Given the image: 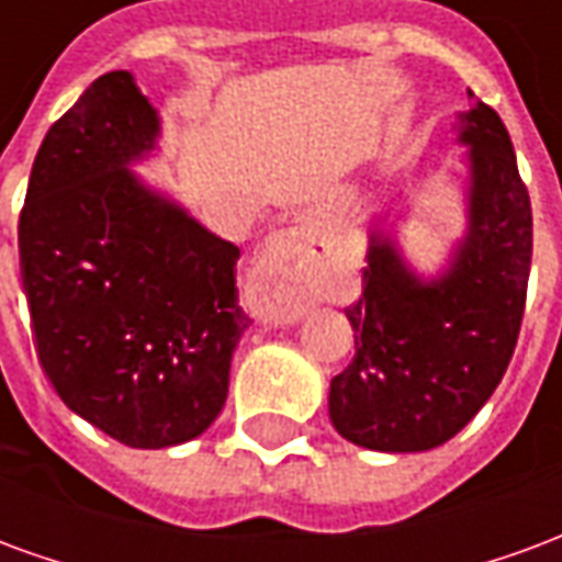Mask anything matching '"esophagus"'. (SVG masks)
I'll use <instances>...</instances> for the list:
<instances>
[{"mask_svg":"<svg viewBox=\"0 0 562 562\" xmlns=\"http://www.w3.org/2000/svg\"><path fill=\"white\" fill-rule=\"evenodd\" d=\"M325 252H328V244H325L322 216L316 213L297 216L289 228L273 234V240L268 244V252L258 265V289L277 285V282L304 285L316 273V265L325 258Z\"/></svg>","mask_w":562,"mask_h":562,"instance_id":"34e87169","label":"esophagus"}]
</instances>
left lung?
I'll return each instance as SVG.
<instances>
[{
    "label": "left lung",
    "mask_w": 562,
    "mask_h": 562,
    "mask_svg": "<svg viewBox=\"0 0 562 562\" xmlns=\"http://www.w3.org/2000/svg\"><path fill=\"white\" fill-rule=\"evenodd\" d=\"M467 147L463 234L442 265L406 258V210L367 222L364 297L346 310L355 358L330 379L328 415L342 439L370 451H430L460 434L494 394L518 342L532 258V210L494 108L472 99L454 114Z\"/></svg>",
    "instance_id": "8db88e82"
}]
</instances>
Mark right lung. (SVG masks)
<instances>
[{"label": "right lung", "instance_id": "obj_1", "mask_svg": "<svg viewBox=\"0 0 562 562\" xmlns=\"http://www.w3.org/2000/svg\"><path fill=\"white\" fill-rule=\"evenodd\" d=\"M159 140L132 71L92 80L44 135L18 228L44 373L71 413L128 448L204 434L249 328L240 249L135 171Z\"/></svg>", "mask_w": 562, "mask_h": 562}]
</instances>
